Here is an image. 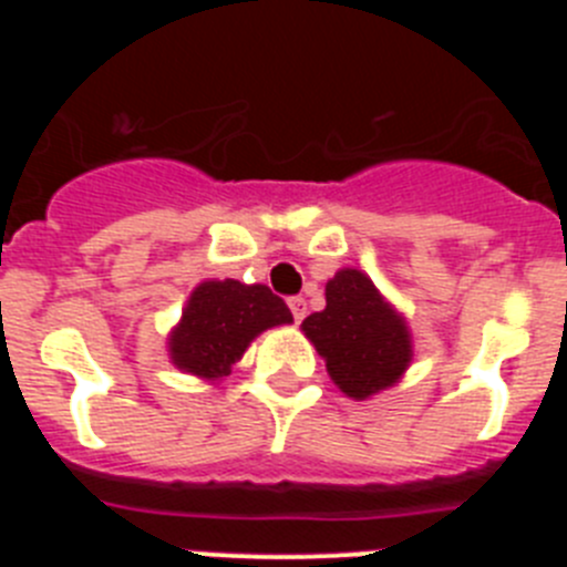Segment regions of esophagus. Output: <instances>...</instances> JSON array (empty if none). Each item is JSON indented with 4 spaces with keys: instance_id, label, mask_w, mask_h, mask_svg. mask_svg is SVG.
I'll list each match as a JSON object with an SVG mask.
<instances>
[{
    "instance_id": "1",
    "label": "esophagus",
    "mask_w": 567,
    "mask_h": 567,
    "mask_svg": "<svg viewBox=\"0 0 567 567\" xmlns=\"http://www.w3.org/2000/svg\"><path fill=\"white\" fill-rule=\"evenodd\" d=\"M289 309H292L295 323H300V320L307 318V300H303V298H292V300H289Z\"/></svg>"
}]
</instances>
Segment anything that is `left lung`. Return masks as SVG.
I'll use <instances>...</instances> for the list:
<instances>
[{
  "mask_svg": "<svg viewBox=\"0 0 567 567\" xmlns=\"http://www.w3.org/2000/svg\"><path fill=\"white\" fill-rule=\"evenodd\" d=\"M327 360V372L346 398L369 400L392 389L412 365V329L374 280L343 267L327 284V309L300 323Z\"/></svg>",
  "mask_w": 567,
  "mask_h": 567,
  "instance_id": "8db88e82",
  "label": "left lung"
}]
</instances>
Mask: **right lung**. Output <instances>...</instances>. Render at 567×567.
<instances>
[{"label":"right lung","mask_w":567,"mask_h":567,"mask_svg":"<svg viewBox=\"0 0 567 567\" xmlns=\"http://www.w3.org/2000/svg\"><path fill=\"white\" fill-rule=\"evenodd\" d=\"M292 323V312L264 284L202 280L169 329V363L207 383L224 380L260 332Z\"/></svg>","instance_id":"1"}]
</instances>
